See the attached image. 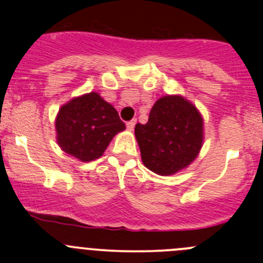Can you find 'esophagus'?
<instances>
[{
	"mask_svg": "<svg viewBox=\"0 0 263 263\" xmlns=\"http://www.w3.org/2000/svg\"><path fill=\"white\" fill-rule=\"evenodd\" d=\"M135 124H136V119H132V121L127 122L126 126H127V128L129 129V131H132V129L135 128Z\"/></svg>",
	"mask_w": 263,
	"mask_h": 263,
	"instance_id": "esophagus-1",
	"label": "esophagus"
}]
</instances>
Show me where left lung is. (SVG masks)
Wrapping results in <instances>:
<instances>
[{"label":"left lung","mask_w":263,"mask_h":263,"mask_svg":"<svg viewBox=\"0 0 263 263\" xmlns=\"http://www.w3.org/2000/svg\"><path fill=\"white\" fill-rule=\"evenodd\" d=\"M202 117L184 98H160L151 108L147 123L135 127L144 165L160 176L188 166L202 146Z\"/></svg>","instance_id":"left-lung-1"}]
</instances>
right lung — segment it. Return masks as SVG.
Returning <instances> with one entry per match:
<instances>
[{
	"instance_id": "1",
	"label": "right lung",
	"mask_w": 263,
	"mask_h": 263,
	"mask_svg": "<svg viewBox=\"0 0 263 263\" xmlns=\"http://www.w3.org/2000/svg\"><path fill=\"white\" fill-rule=\"evenodd\" d=\"M124 128L118 112L98 92L68 102L55 119L58 145L81 161L100 158L113 136Z\"/></svg>"
}]
</instances>
